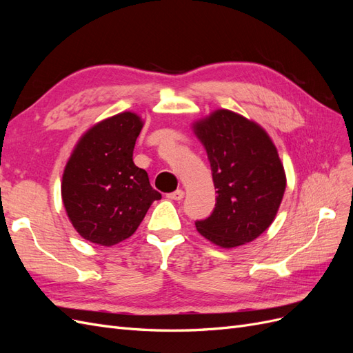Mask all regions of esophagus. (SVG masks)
I'll return each instance as SVG.
<instances>
[{
  "mask_svg": "<svg viewBox=\"0 0 353 353\" xmlns=\"http://www.w3.org/2000/svg\"><path fill=\"white\" fill-rule=\"evenodd\" d=\"M169 200H183L184 199V191L183 190H176L174 193H169L166 196Z\"/></svg>",
  "mask_w": 353,
  "mask_h": 353,
  "instance_id": "1",
  "label": "esophagus"
}]
</instances>
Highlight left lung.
<instances>
[{
    "label": "left lung",
    "instance_id": "1",
    "mask_svg": "<svg viewBox=\"0 0 353 353\" xmlns=\"http://www.w3.org/2000/svg\"><path fill=\"white\" fill-rule=\"evenodd\" d=\"M194 132L206 148L218 194L210 216L196 221L197 231L225 249L253 241L271 225L284 196L275 145L258 123L223 109L196 122Z\"/></svg>",
    "mask_w": 353,
    "mask_h": 353
}]
</instances>
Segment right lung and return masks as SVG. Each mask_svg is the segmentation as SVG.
I'll list each match as a JSON object with an SVG mask.
<instances>
[{
  "label": "right lung",
  "mask_w": 353,
  "mask_h": 353,
  "mask_svg": "<svg viewBox=\"0 0 353 353\" xmlns=\"http://www.w3.org/2000/svg\"><path fill=\"white\" fill-rule=\"evenodd\" d=\"M143 121L114 114L82 135L65 168L61 199L79 236L100 245L131 237L154 200L162 199L132 154Z\"/></svg>",
  "instance_id": "right-lung-1"
}]
</instances>
